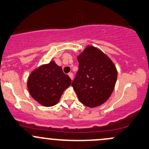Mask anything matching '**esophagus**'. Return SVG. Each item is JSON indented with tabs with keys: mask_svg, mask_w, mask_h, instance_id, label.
<instances>
[{
	"mask_svg": "<svg viewBox=\"0 0 149 149\" xmlns=\"http://www.w3.org/2000/svg\"><path fill=\"white\" fill-rule=\"evenodd\" d=\"M68 76H69V77L71 79V80H73V73H68Z\"/></svg>",
	"mask_w": 149,
	"mask_h": 149,
	"instance_id": "esophagus-1",
	"label": "esophagus"
}]
</instances>
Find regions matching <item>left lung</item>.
Returning a JSON list of instances; mask_svg holds the SVG:
<instances>
[{"instance_id":"obj_1","label":"left lung","mask_w":149,"mask_h":149,"mask_svg":"<svg viewBox=\"0 0 149 149\" xmlns=\"http://www.w3.org/2000/svg\"><path fill=\"white\" fill-rule=\"evenodd\" d=\"M79 70L71 86L79 101L94 108L106 102L117 80V70L112 61L101 51L88 46L78 56Z\"/></svg>"}]
</instances>
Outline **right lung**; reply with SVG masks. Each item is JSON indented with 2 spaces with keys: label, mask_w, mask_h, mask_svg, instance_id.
Listing matches in <instances>:
<instances>
[{
  "label": "right lung",
  "mask_w": 149,
  "mask_h": 149,
  "mask_svg": "<svg viewBox=\"0 0 149 149\" xmlns=\"http://www.w3.org/2000/svg\"><path fill=\"white\" fill-rule=\"evenodd\" d=\"M71 84V79L54 61L31 73L27 86L31 96L44 106H53Z\"/></svg>",
  "instance_id": "right-lung-1"
}]
</instances>
